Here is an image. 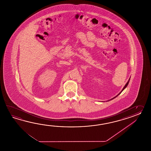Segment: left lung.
<instances>
[{
	"label": "left lung",
	"instance_id": "left-lung-1",
	"mask_svg": "<svg viewBox=\"0 0 151 151\" xmlns=\"http://www.w3.org/2000/svg\"><path fill=\"white\" fill-rule=\"evenodd\" d=\"M130 78H131V77H130ZM130 78H129V80H128V81H127V83H126V85H125V86L124 87V88H122V91H121V92H120V93H119V94H118V95H117V96H114V98H112V99H111L109 100H107V101H110V100H112L113 99H114V98H116V96H118V95H119V94H120V93H122V91H124V89H125V88L127 86V85H128V83H129V80H130Z\"/></svg>",
	"mask_w": 151,
	"mask_h": 151
}]
</instances>
